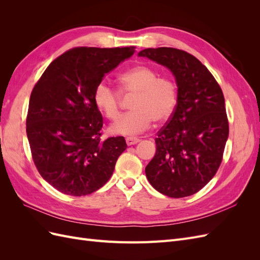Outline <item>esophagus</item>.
I'll list each match as a JSON object with an SVG mask.
<instances>
[{"label": "esophagus", "mask_w": 260, "mask_h": 260, "mask_svg": "<svg viewBox=\"0 0 260 260\" xmlns=\"http://www.w3.org/2000/svg\"><path fill=\"white\" fill-rule=\"evenodd\" d=\"M125 142H127L128 145H133V144H137L140 142V139L138 138H133V137H128L125 139Z\"/></svg>", "instance_id": "1"}]
</instances>
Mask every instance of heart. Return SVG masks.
<instances>
[{"instance_id":"1","label":"heart","mask_w":260,"mask_h":260,"mask_svg":"<svg viewBox=\"0 0 260 260\" xmlns=\"http://www.w3.org/2000/svg\"><path fill=\"white\" fill-rule=\"evenodd\" d=\"M119 92L106 82H101L94 90L93 100L100 112L107 119L116 120L120 115L122 96H132L129 108L111 125L115 135H138L151 127L152 121H167L175 112L178 88L175 81L151 66L140 65L119 76Z\"/></svg>"}]
</instances>
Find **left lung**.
I'll list each match as a JSON object with an SVG mask.
<instances>
[{
    "mask_svg": "<svg viewBox=\"0 0 260 260\" xmlns=\"http://www.w3.org/2000/svg\"><path fill=\"white\" fill-rule=\"evenodd\" d=\"M139 56L169 68L178 84L175 112L157 132L146 178L169 198L193 195L214 178L223 158L229 121L222 90L206 66L185 51L145 49Z\"/></svg>",
    "mask_w": 260,
    "mask_h": 260,
    "instance_id": "left-lung-1",
    "label": "left lung"
}]
</instances>
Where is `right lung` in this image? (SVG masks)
<instances>
[{"instance_id":"1","label":"right lung","mask_w":260,"mask_h":260,"mask_svg":"<svg viewBox=\"0 0 260 260\" xmlns=\"http://www.w3.org/2000/svg\"><path fill=\"white\" fill-rule=\"evenodd\" d=\"M135 49H70L35 84L26 119L31 155L39 174L59 192L83 196L98 191L127 148L123 137L101 140L103 117L93 94Z\"/></svg>"}]
</instances>
